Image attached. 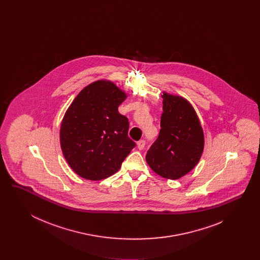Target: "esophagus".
<instances>
[{
    "instance_id": "obj_1",
    "label": "esophagus",
    "mask_w": 260,
    "mask_h": 260,
    "mask_svg": "<svg viewBox=\"0 0 260 260\" xmlns=\"http://www.w3.org/2000/svg\"><path fill=\"white\" fill-rule=\"evenodd\" d=\"M136 145H137V148L139 149V150H142V149L144 148V146H145V140L141 139V140L137 141Z\"/></svg>"
}]
</instances>
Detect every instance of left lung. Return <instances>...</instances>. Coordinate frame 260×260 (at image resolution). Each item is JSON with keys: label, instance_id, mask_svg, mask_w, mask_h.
<instances>
[{"label": "left lung", "instance_id": "1", "mask_svg": "<svg viewBox=\"0 0 260 260\" xmlns=\"http://www.w3.org/2000/svg\"><path fill=\"white\" fill-rule=\"evenodd\" d=\"M161 129L146 154L149 167L161 177L179 179L198 164L205 145L203 127L191 103L162 92Z\"/></svg>", "mask_w": 260, "mask_h": 260}]
</instances>
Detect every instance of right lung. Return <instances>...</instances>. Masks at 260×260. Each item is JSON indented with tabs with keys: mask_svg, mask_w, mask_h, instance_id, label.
Segmentation results:
<instances>
[{
	"mask_svg": "<svg viewBox=\"0 0 260 260\" xmlns=\"http://www.w3.org/2000/svg\"><path fill=\"white\" fill-rule=\"evenodd\" d=\"M126 93L99 80L84 87L62 119L60 145L75 173L101 180L117 173L136 143L128 137V120L118 111Z\"/></svg>",
	"mask_w": 260,
	"mask_h": 260,
	"instance_id": "obj_1",
	"label": "right lung"
}]
</instances>
